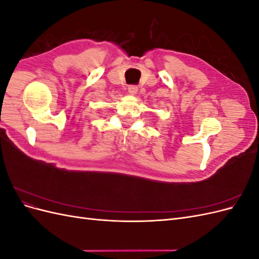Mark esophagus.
<instances>
[{
	"instance_id": "34e87169",
	"label": "esophagus",
	"mask_w": 259,
	"mask_h": 259,
	"mask_svg": "<svg viewBox=\"0 0 259 259\" xmlns=\"http://www.w3.org/2000/svg\"><path fill=\"white\" fill-rule=\"evenodd\" d=\"M128 93L131 94V95H135V94H137V91H138V88L136 85H130L128 89H127Z\"/></svg>"
}]
</instances>
